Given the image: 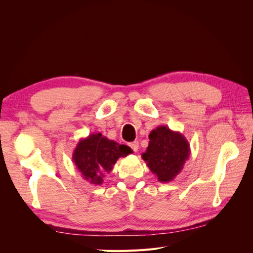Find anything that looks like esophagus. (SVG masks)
Listing matches in <instances>:
<instances>
[{"mask_svg":"<svg viewBox=\"0 0 253 253\" xmlns=\"http://www.w3.org/2000/svg\"><path fill=\"white\" fill-rule=\"evenodd\" d=\"M129 147L132 148V150L134 152H137V151H138V149H139V143H138V141H133V142L129 143Z\"/></svg>","mask_w":253,"mask_h":253,"instance_id":"esophagus-1","label":"esophagus"}]
</instances>
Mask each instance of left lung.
<instances>
[{
  "instance_id": "obj_1",
  "label": "left lung",
  "mask_w": 253,
  "mask_h": 253,
  "mask_svg": "<svg viewBox=\"0 0 253 253\" xmlns=\"http://www.w3.org/2000/svg\"><path fill=\"white\" fill-rule=\"evenodd\" d=\"M149 145L142 159L160 182H169L177 176L190 156V144L181 133L159 126L149 135Z\"/></svg>"
}]
</instances>
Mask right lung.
Instances as JSON below:
<instances>
[{
  "label": "right lung",
  "instance_id": "obj_1",
  "mask_svg": "<svg viewBox=\"0 0 253 253\" xmlns=\"http://www.w3.org/2000/svg\"><path fill=\"white\" fill-rule=\"evenodd\" d=\"M131 153L127 145L106 138L101 133H93L79 140L72 158L83 179L91 185H101L104 173L112 171L119 157Z\"/></svg>",
  "mask_w": 253,
  "mask_h": 253
}]
</instances>
